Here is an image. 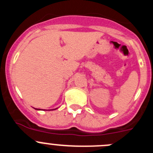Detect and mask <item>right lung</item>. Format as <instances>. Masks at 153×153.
<instances>
[{"label": "right lung", "instance_id": "obj_1", "mask_svg": "<svg viewBox=\"0 0 153 153\" xmlns=\"http://www.w3.org/2000/svg\"><path fill=\"white\" fill-rule=\"evenodd\" d=\"M36 109V110H40V109Z\"/></svg>", "mask_w": 153, "mask_h": 153}]
</instances>
